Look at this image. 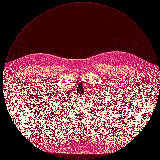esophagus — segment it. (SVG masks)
Segmentation results:
<instances>
[{
	"instance_id": "1",
	"label": "esophagus",
	"mask_w": 160,
	"mask_h": 160,
	"mask_svg": "<svg viewBox=\"0 0 160 160\" xmlns=\"http://www.w3.org/2000/svg\"><path fill=\"white\" fill-rule=\"evenodd\" d=\"M80 98V99H82V100L83 101V100H84V98H85V97H84L83 95H81Z\"/></svg>"
}]
</instances>
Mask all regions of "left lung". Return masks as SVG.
Here are the masks:
<instances>
[{"instance_id": "8db88e82", "label": "left lung", "mask_w": 160, "mask_h": 160, "mask_svg": "<svg viewBox=\"0 0 160 160\" xmlns=\"http://www.w3.org/2000/svg\"><path fill=\"white\" fill-rule=\"evenodd\" d=\"M97 102H98V103H97V104H99L98 105H101V106H102V105L101 104V102H102V101H103V98H99L98 99H97ZM95 103H96V102H95ZM95 105H96V104H95ZM103 105H104V104H103ZM108 106H107V108H108ZM102 108V107H101H101L99 106L98 107V108H101V109Z\"/></svg>"}]
</instances>
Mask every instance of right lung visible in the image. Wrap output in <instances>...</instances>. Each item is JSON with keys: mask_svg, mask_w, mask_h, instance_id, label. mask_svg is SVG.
<instances>
[{"mask_svg": "<svg viewBox=\"0 0 160 160\" xmlns=\"http://www.w3.org/2000/svg\"><path fill=\"white\" fill-rule=\"evenodd\" d=\"M57 101L59 102V103H62V102H64V101H67V98H66V97H59V98L58 99H57ZM68 101V100H67ZM58 103V104H59Z\"/></svg>", "mask_w": 160, "mask_h": 160, "instance_id": "add662e5", "label": "right lung"}]
</instances>
